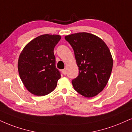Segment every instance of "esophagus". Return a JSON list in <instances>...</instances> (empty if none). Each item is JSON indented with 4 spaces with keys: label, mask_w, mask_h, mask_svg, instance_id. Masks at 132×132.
Instances as JSON below:
<instances>
[{
    "label": "esophagus",
    "mask_w": 132,
    "mask_h": 132,
    "mask_svg": "<svg viewBox=\"0 0 132 132\" xmlns=\"http://www.w3.org/2000/svg\"><path fill=\"white\" fill-rule=\"evenodd\" d=\"M62 73H63V75H66V72H66V69H63V70H62Z\"/></svg>",
    "instance_id": "esophagus-1"
}]
</instances>
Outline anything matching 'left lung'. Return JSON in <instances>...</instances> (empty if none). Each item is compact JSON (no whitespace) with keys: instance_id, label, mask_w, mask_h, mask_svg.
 Here are the masks:
<instances>
[{"instance_id":"left-lung-1","label":"left lung","mask_w":132,"mask_h":132,"mask_svg":"<svg viewBox=\"0 0 132 132\" xmlns=\"http://www.w3.org/2000/svg\"><path fill=\"white\" fill-rule=\"evenodd\" d=\"M74 52L78 75L72 80L77 92L86 97L97 95L107 84L113 68L110 51L103 40L88 33L65 36Z\"/></svg>"}]
</instances>
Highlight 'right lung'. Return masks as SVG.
<instances>
[{
  "mask_svg": "<svg viewBox=\"0 0 132 132\" xmlns=\"http://www.w3.org/2000/svg\"><path fill=\"white\" fill-rule=\"evenodd\" d=\"M60 39L57 35L39 36L27 44L20 54V78L31 94L45 96L56 88L61 74L56 68L54 50Z\"/></svg>",
  "mask_w": 132,
  "mask_h": 132,
  "instance_id": "add662e5",
  "label": "right lung"
}]
</instances>
